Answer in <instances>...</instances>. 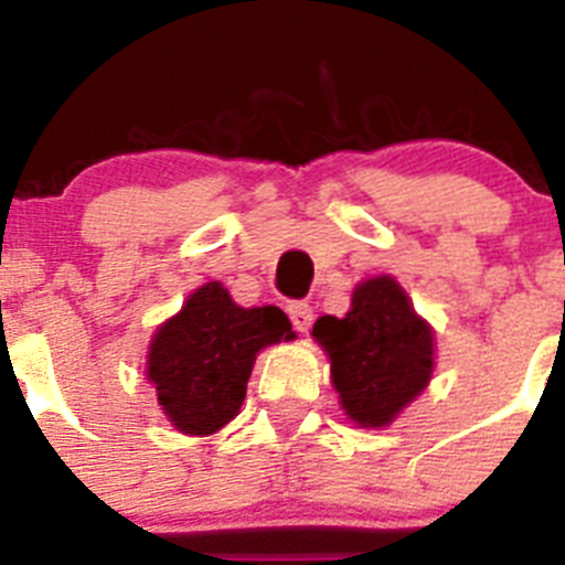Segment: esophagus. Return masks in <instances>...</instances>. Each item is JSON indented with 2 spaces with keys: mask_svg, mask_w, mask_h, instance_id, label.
<instances>
[{
  "mask_svg": "<svg viewBox=\"0 0 565 565\" xmlns=\"http://www.w3.org/2000/svg\"><path fill=\"white\" fill-rule=\"evenodd\" d=\"M288 317H291L294 328H297L299 333H308V328H311L313 322V311L308 302H291V306H288Z\"/></svg>",
  "mask_w": 565,
  "mask_h": 565,
  "instance_id": "1",
  "label": "esophagus"
}]
</instances>
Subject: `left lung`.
I'll use <instances>...</instances> for the list:
<instances>
[{
  "label": "left lung",
  "instance_id": "left-lung-1",
  "mask_svg": "<svg viewBox=\"0 0 565 565\" xmlns=\"http://www.w3.org/2000/svg\"><path fill=\"white\" fill-rule=\"evenodd\" d=\"M313 337L331 356L344 413L362 427L391 424L430 382L433 331L393 277L362 282L351 311L319 317Z\"/></svg>",
  "mask_w": 565,
  "mask_h": 565
}]
</instances>
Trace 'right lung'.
<instances>
[{"label":"right lung","instance_id":"add662e5","mask_svg":"<svg viewBox=\"0 0 565 565\" xmlns=\"http://www.w3.org/2000/svg\"><path fill=\"white\" fill-rule=\"evenodd\" d=\"M294 339L279 308L234 306L221 282L186 299L149 348V382L181 433L209 436L237 416L259 348Z\"/></svg>","mask_w":565,"mask_h":565}]
</instances>
